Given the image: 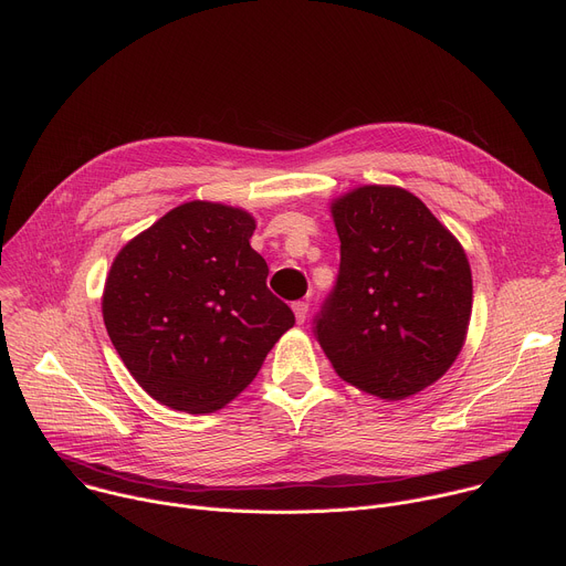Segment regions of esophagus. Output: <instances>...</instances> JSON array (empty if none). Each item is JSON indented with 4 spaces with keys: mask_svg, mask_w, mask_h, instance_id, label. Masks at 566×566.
<instances>
[{
    "mask_svg": "<svg viewBox=\"0 0 566 566\" xmlns=\"http://www.w3.org/2000/svg\"><path fill=\"white\" fill-rule=\"evenodd\" d=\"M292 311H294L296 322L303 324V322H306V317H308V301H294L292 303Z\"/></svg>",
    "mask_w": 566,
    "mask_h": 566,
    "instance_id": "34e87169",
    "label": "esophagus"
}]
</instances>
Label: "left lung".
I'll return each mask as SVG.
<instances>
[{
	"label": "left lung",
	"mask_w": 566,
	"mask_h": 566,
	"mask_svg": "<svg viewBox=\"0 0 566 566\" xmlns=\"http://www.w3.org/2000/svg\"><path fill=\"white\" fill-rule=\"evenodd\" d=\"M337 281L315 315L333 369L380 399H403L458 358L471 317L460 242L421 199L365 186L337 199Z\"/></svg>",
	"instance_id": "obj_1"
}]
</instances>
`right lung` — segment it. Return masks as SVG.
Listing matches in <instances>:
<instances>
[{"label":"right lung","mask_w":566,"mask_h":566,"mask_svg":"<svg viewBox=\"0 0 566 566\" xmlns=\"http://www.w3.org/2000/svg\"><path fill=\"white\" fill-rule=\"evenodd\" d=\"M253 217L190 201L113 260L102 313L126 369L158 403L203 415L255 378L294 313L251 249Z\"/></svg>","instance_id":"right-lung-1"}]
</instances>
